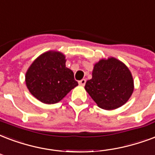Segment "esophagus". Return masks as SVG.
Here are the masks:
<instances>
[{"label":"esophagus","mask_w":155,"mask_h":155,"mask_svg":"<svg viewBox=\"0 0 155 155\" xmlns=\"http://www.w3.org/2000/svg\"><path fill=\"white\" fill-rule=\"evenodd\" d=\"M85 83H86L85 79H83V80H81L80 81H79V84L81 86H84L85 85Z\"/></svg>","instance_id":"1"}]
</instances>
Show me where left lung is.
Masks as SVG:
<instances>
[{
	"label": "left lung",
	"mask_w": 155,
	"mask_h": 155,
	"mask_svg": "<svg viewBox=\"0 0 155 155\" xmlns=\"http://www.w3.org/2000/svg\"><path fill=\"white\" fill-rule=\"evenodd\" d=\"M92 76L84 88L101 109H117L133 94L134 82L131 71L124 63L114 58L101 59L97 62Z\"/></svg>",
	"instance_id": "1"
}]
</instances>
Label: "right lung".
<instances>
[{"label": "right lung", "mask_w": 155, "mask_h": 155, "mask_svg": "<svg viewBox=\"0 0 155 155\" xmlns=\"http://www.w3.org/2000/svg\"><path fill=\"white\" fill-rule=\"evenodd\" d=\"M66 61L62 53L48 51L31 63L25 81L35 98L45 104L57 103L78 85L73 71L66 67Z\"/></svg>", "instance_id": "add662e5"}]
</instances>
